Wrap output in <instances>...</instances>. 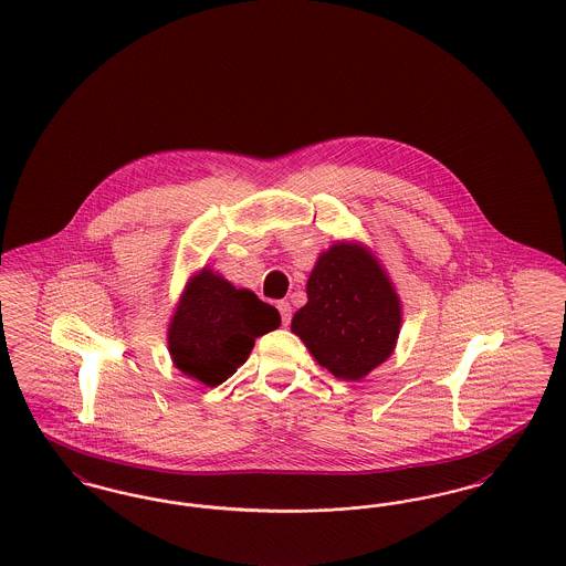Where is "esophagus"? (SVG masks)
<instances>
[{
  "instance_id": "esophagus-1",
  "label": "esophagus",
  "mask_w": 566,
  "mask_h": 566,
  "mask_svg": "<svg viewBox=\"0 0 566 566\" xmlns=\"http://www.w3.org/2000/svg\"><path fill=\"white\" fill-rule=\"evenodd\" d=\"M277 310H280V316H282V325L289 327V323H291V318H293V307H291V303H289V301H280V303H277Z\"/></svg>"
}]
</instances>
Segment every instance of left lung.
I'll return each instance as SVG.
<instances>
[{
  "mask_svg": "<svg viewBox=\"0 0 566 566\" xmlns=\"http://www.w3.org/2000/svg\"><path fill=\"white\" fill-rule=\"evenodd\" d=\"M399 323L398 295L374 256L337 243L310 273L291 329L335 378L359 380L394 353Z\"/></svg>",
  "mask_w": 566,
  "mask_h": 566,
  "instance_id": "1",
  "label": "left lung"
}]
</instances>
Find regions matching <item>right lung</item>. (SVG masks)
Here are the masks:
<instances>
[{"instance_id": "add662e5", "label": "right lung", "mask_w": 566, "mask_h": 566, "mask_svg": "<svg viewBox=\"0 0 566 566\" xmlns=\"http://www.w3.org/2000/svg\"><path fill=\"white\" fill-rule=\"evenodd\" d=\"M280 327V314L252 291L202 269L188 284L168 329L175 366L209 387L243 366L254 339Z\"/></svg>"}]
</instances>
